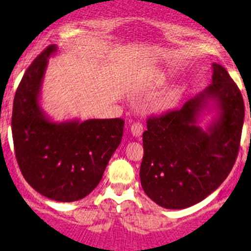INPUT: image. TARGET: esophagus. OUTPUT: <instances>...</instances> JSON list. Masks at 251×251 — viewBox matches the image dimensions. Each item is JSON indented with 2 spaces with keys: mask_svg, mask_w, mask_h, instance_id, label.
I'll list each match as a JSON object with an SVG mask.
<instances>
[{
  "mask_svg": "<svg viewBox=\"0 0 251 251\" xmlns=\"http://www.w3.org/2000/svg\"><path fill=\"white\" fill-rule=\"evenodd\" d=\"M130 132L134 137L139 138L142 134H143V124L137 122V123H133L132 127H130Z\"/></svg>",
  "mask_w": 251,
  "mask_h": 251,
  "instance_id": "1",
  "label": "esophagus"
}]
</instances>
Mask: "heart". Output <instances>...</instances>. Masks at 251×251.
Returning <instances> with one entry per match:
<instances>
[{
    "mask_svg": "<svg viewBox=\"0 0 251 251\" xmlns=\"http://www.w3.org/2000/svg\"><path fill=\"white\" fill-rule=\"evenodd\" d=\"M164 82H165L164 75H158V78H157V79H155V84H158V86H162V84L164 83ZM172 100H173V97H172V96L167 97L164 100V104H168V103H171Z\"/></svg>",
    "mask_w": 251,
    "mask_h": 251,
    "instance_id": "1",
    "label": "heart"
}]
</instances>
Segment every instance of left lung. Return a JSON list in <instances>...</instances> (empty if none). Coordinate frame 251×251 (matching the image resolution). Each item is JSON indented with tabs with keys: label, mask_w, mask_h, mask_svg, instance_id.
Segmentation results:
<instances>
[{
	"label": "left lung",
	"mask_w": 251,
	"mask_h": 251,
	"mask_svg": "<svg viewBox=\"0 0 251 251\" xmlns=\"http://www.w3.org/2000/svg\"><path fill=\"white\" fill-rule=\"evenodd\" d=\"M208 114L211 121L201 126ZM243 123V96L226 70L213 63L210 86L180 109L147 122L139 172L146 194L165 209L204 201L230 173Z\"/></svg>",
	"instance_id": "obj_1"
}]
</instances>
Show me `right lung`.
I'll list each match as a JSON object with an SVG mask.
<instances>
[{
	"label": "right lung",
	"mask_w": 251,
	"mask_h": 251,
	"mask_svg": "<svg viewBox=\"0 0 251 251\" xmlns=\"http://www.w3.org/2000/svg\"><path fill=\"white\" fill-rule=\"evenodd\" d=\"M58 47L48 46L22 77L12 112V137L22 176L36 192L62 203L79 201L100 184L121 144L124 121L68 119L56 122L41 105L48 59Z\"/></svg>",
	"instance_id": "obj_1"
}]
</instances>
